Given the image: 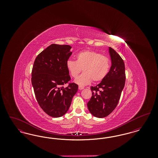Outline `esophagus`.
Wrapping results in <instances>:
<instances>
[{"label": "esophagus", "instance_id": "obj_1", "mask_svg": "<svg viewBox=\"0 0 158 158\" xmlns=\"http://www.w3.org/2000/svg\"><path fill=\"white\" fill-rule=\"evenodd\" d=\"M83 89H84L83 87L81 86H79V90H82Z\"/></svg>", "mask_w": 158, "mask_h": 158}]
</instances>
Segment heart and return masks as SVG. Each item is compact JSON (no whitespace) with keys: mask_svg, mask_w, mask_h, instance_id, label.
Here are the masks:
<instances>
[{"mask_svg":"<svg viewBox=\"0 0 158 158\" xmlns=\"http://www.w3.org/2000/svg\"><path fill=\"white\" fill-rule=\"evenodd\" d=\"M66 67L73 78H76L83 69V73L75 82L80 86H85L92 80L98 82L105 78L110 69V60L97 52L86 50L77 54L76 61L68 60Z\"/></svg>","mask_w":158,"mask_h":158,"instance_id":"heart-1","label":"heart"}]
</instances>
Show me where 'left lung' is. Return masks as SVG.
Here are the masks:
<instances>
[{"label": "left lung", "mask_w": 158, "mask_h": 158, "mask_svg": "<svg viewBox=\"0 0 158 158\" xmlns=\"http://www.w3.org/2000/svg\"><path fill=\"white\" fill-rule=\"evenodd\" d=\"M109 54L111 61L110 69L100 83L91 86L92 95L87 104L90 114L97 118H104L113 112L125 85L124 61L111 47H109Z\"/></svg>", "instance_id": "8db88e82"}]
</instances>
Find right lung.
<instances>
[{
    "mask_svg": "<svg viewBox=\"0 0 158 158\" xmlns=\"http://www.w3.org/2000/svg\"><path fill=\"white\" fill-rule=\"evenodd\" d=\"M69 45L53 44L36 57L32 70L31 82L38 103L43 110L53 117H60L68 112L78 85L70 83L66 63L72 55Z\"/></svg>",
    "mask_w": 158,
    "mask_h": 158,
    "instance_id": "right-lung-1",
    "label": "right lung"
}]
</instances>
